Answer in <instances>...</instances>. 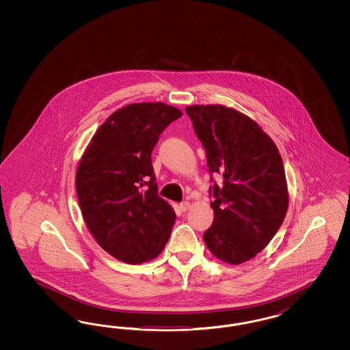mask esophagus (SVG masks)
<instances>
[{"label": "esophagus", "mask_w": 350, "mask_h": 350, "mask_svg": "<svg viewBox=\"0 0 350 350\" xmlns=\"http://www.w3.org/2000/svg\"><path fill=\"white\" fill-rule=\"evenodd\" d=\"M189 208H190V202H182L180 204V209L182 212H186V211H189Z\"/></svg>", "instance_id": "esophagus-1"}]
</instances>
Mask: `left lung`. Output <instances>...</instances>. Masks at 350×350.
<instances>
[{
  "mask_svg": "<svg viewBox=\"0 0 350 350\" xmlns=\"http://www.w3.org/2000/svg\"><path fill=\"white\" fill-rule=\"evenodd\" d=\"M213 178V224L204 233L212 254L240 265L263 250L286 215V176L275 142L244 114L222 105L186 107Z\"/></svg>",
  "mask_w": 350,
  "mask_h": 350,
  "instance_id": "obj_1",
  "label": "left lung"
}]
</instances>
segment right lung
Wrapping results in <instances>:
<instances>
[{"mask_svg": "<svg viewBox=\"0 0 350 350\" xmlns=\"http://www.w3.org/2000/svg\"><path fill=\"white\" fill-rule=\"evenodd\" d=\"M182 111L163 103L132 104L97 129L81 160L75 187L85 224L119 260L157 258L170 239L176 213L158 195L151 152Z\"/></svg>", "mask_w": 350, "mask_h": 350, "instance_id": "add662e5", "label": "right lung"}]
</instances>
